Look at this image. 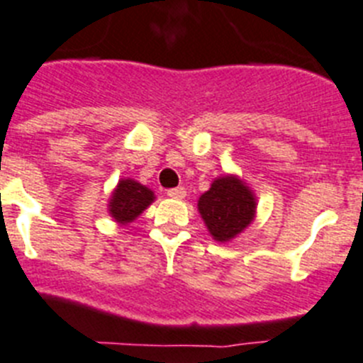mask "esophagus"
<instances>
[{
    "mask_svg": "<svg viewBox=\"0 0 363 363\" xmlns=\"http://www.w3.org/2000/svg\"><path fill=\"white\" fill-rule=\"evenodd\" d=\"M168 197L177 199V201H181V199H184V197H186V189L182 188V186H177V188L168 189Z\"/></svg>",
    "mask_w": 363,
    "mask_h": 363,
    "instance_id": "esophagus-1",
    "label": "esophagus"
}]
</instances>
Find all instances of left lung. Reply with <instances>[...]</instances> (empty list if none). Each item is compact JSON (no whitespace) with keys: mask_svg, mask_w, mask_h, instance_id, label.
<instances>
[{"mask_svg":"<svg viewBox=\"0 0 363 363\" xmlns=\"http://www.w3.org/2000/svg\"><path fill=\"white\" fill-rule=\"evenodd\" d=\"M255 197L237 177H220L199 199V211L215 240L226 242L244 228L255 215Z\"/></svg>","mask_w":363,"mask_h":363,"instance_id":"1","label":"left lung"}]
</instances>
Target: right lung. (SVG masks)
Returning a JSON list of instances; mask_svg holds the SVG:
<instances>
[{"mask_svg": "<svg viewBox=\"0 0 363 363\" xmlns=\"http://www.w3.org/2000/svg\"><path fill=\"white\" fill-rule=\"evenodd\" d=\"M153 201V191L139 182L126 179L119 181L110 201V213L121 224L135 220Z\"/></svg>", "mask_w": 363, "mask_h": 363, "instance_id": "1", "label": "right lung"}]
</instances>
